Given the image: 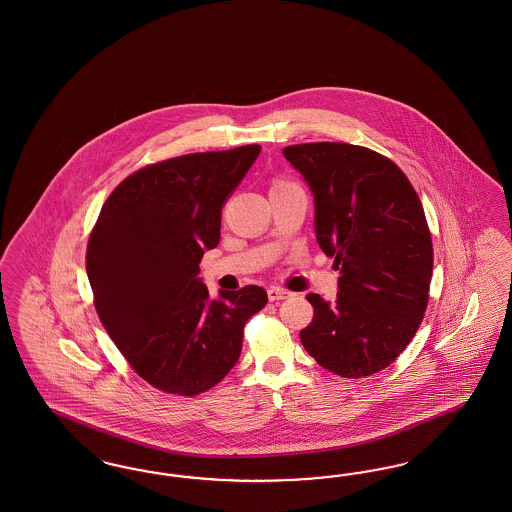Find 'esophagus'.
Segmentation results:
<instances>
[{"label":"esophagus","mask_w":512,"mask_h":512,"mask_svg":"<svg viewBox=\"0 0 512 512\" xmlns=\"http://www.w3.org/2000/svg\"><path fill=\"white\" fill-rule=\"evenodd\" d=\"M266 293H268V299H270V301H282V299H287V297L293 295L289 289L278 286L270 287Z\"/></svg>","instance_id":"1"}]
</instances>
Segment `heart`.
I'll list each match as a JSON object with an SVG mask.
<instances>
[{
  "instance_id": "b5f03b06",
  "label": "heart",
  "mask_w": 512,
  "mask_h": 512,
  "mask_svg": "<svg viewBox=\"0 0 512 512\" xmlns=\"http://www.w3.org/2000/svg\"><path fill=\"white\" fill-rule=\"evenodd\" d=\"M284 183H287V181H284V179H280V181H276V183H274V184H284ZM274 184H272V186H274Z\"/></svg>"
}]
</instances>
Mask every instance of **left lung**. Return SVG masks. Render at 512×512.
Masks as SVG:
<instances>
[{"instance_id": "obj_1", "label": "left lung", "mask_w": 512, "mask_h": 512, "mask_svg": "<svg viewBox=\"0 0 512 512\" xmlns=\"http://www.w3.org/2000/svg\"><path fill=\"white\" fill-rule=\"evenodd\" d=\"M314 194L316 240L341 270L335 301L308 293L299 337L335 375L360 379L406 350L429 305L432 238L415 188L387 156L348 143L284 148Z\"/></svg>"}]
</instances>
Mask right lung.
I'll return each instance as SVG.
<instances>
[{
    "mask_svg": "<svg viewBox=\"0 0 512 512\" xmlns=\"http://www.w3.org/2000/svg\"><path fill=\"white\" fill-rule=\"evenodd\" d=\"M259 144L146 165L104 202L85 268L106 333L148 385L196 396L240 358L244 326L265 307L263 287L221 291L196 276L221 240V209L259 156Z\"/></svg>",
    "mask_w": 512,
    "mask_h": 512,
    "instance_id": "add662e5",
    "label": "right lung"
}]
</instances>
